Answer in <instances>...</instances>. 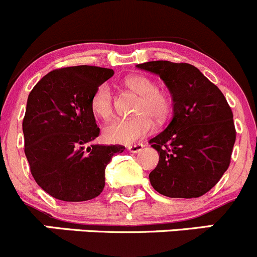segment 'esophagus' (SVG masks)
<instances>
[{
  "label": "esophagus",
  "instance_id": "34e87169",
  "mask_svg": "<svg viewBox=\"0 0 257 257\" xmlns=\"http://www.w3.org/2000/svg\"><path fill=\"white\" fill-rule=\"evenodd\" d=\"M144 146H145L144 144H135V145H130L127 149H128L131 153L136 154V153H140V151L144 149Z\"/></svg>",
  "mask_w": 257,
  "mask_h": 257
}]
</instances>
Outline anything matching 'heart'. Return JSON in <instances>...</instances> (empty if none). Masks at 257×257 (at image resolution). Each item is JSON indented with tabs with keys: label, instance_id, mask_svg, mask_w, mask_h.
Wrapping results in <instances>:
<instances>
[{
	"label": "heart",
	"instance_id": "1",
	"mask_svg": "<svg viewBox=\"0 0 257 257\" xmlns=\"http://www.w3.org/2000/svg\"><path fill=\"white\" fill-rule=\"evenodd\" d=\"M124 84L140 96L136 104L133 118H116L106 124L103 138L108 143L128 145L145 138L155 127L153 117L158 122H163L169 116L172 101L167 92L158 89L155 80L146 75H130L124 79ZM90 107L96 116L108 119L113 113V93L107 83L99 85L94 90Z\"/></svg>",
	"mask_w": 257,
	"mask_h": 257
}]
</instances>
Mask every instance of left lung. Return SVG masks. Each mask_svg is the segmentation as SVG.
Here are the masks:
<instances>
[{
	"label": "left lung",
	"mask_w": 257,
	"mask_h": 257,
	"mask_svg": "<svg viewBox=\"0 0 257 257\" xmlns=\"http://www.w3.org/2000/svg\"><path fill=\"white\" fill-rule=\"evenodd\" d=\"M136 67L159 75L173 98L172 121L150 140L159 153L151 185L170 198L206 194L229 167L236 140L231 107L194 65L156 60Z\"/></svg>",
	"instance_id": "1"
}]
</instances>
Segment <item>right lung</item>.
Returning <instances> with one entry per match:
<instances>
[{"mask_svg": "<svg viewBox=\"0 0 257 257\" xmlns=\"http://www.w3.org/2000/svg\"><path fill=\"white\" fill-rule=\"evenodd\" d=\"M113 75L107 68L55 69L29 94L23 121L25 155L39 187L64 202L96 198L104 170L122 145H89L99 135L90 107L94 90Z\"/></svg>", "mask_w": 257, "mask_h": 257, "instance_id": "1", "label": "right lung"}]
</instances>
